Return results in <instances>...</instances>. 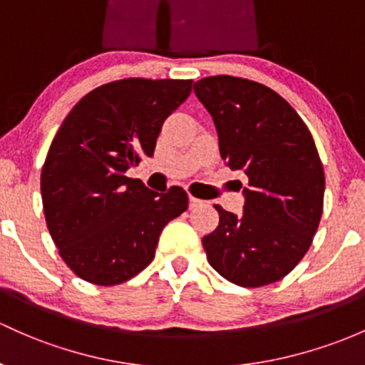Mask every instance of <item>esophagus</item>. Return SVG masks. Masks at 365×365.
<instances>
[{"label": "esophagus", "instance_id": "34e87169", "mask_svg": "<svg viewBox=\"0 0 365 365\" xmlns=\"http://www.w3.org/2000/svg\"><path fill=\"white\" fill-rule=\"evenodd\" d=\"M203 200H198V198H195V197H190V209L193 210V209H198V207H202L203 205Z\"/></svg>", "mask_w": 365, "mask_h": 365}]
</instances>
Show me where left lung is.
Listing matches in <instances>:
<instances>
[{
    "mask_svg": "<svg viewBox=\"0 0 365 365\" xmlns=\"http://www.w3.org/2000/svg\"><path fill=\"white\" fill-rule=\"evenodd\" d=\"M193 88L214 120L221 158L249 178L242 215L214 205L219 226L202 238L207 259L240 287L282 280L308 252L322 217L315 140L292 106L257 81L221 74Z\"/></svg>",
    "mask_w": 365,
    "mask_h": 365,
    "instance_id": "obj_1",
    "label": "left lung"
}]
</instances>
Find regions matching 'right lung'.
<instances>
[{
	"label": "right lung",
	"instance_id": "add662e5",
	"mask_svg": "<svg viewBox=\"0 0 365 365\" xmlns=\"http://www.w3.org/2000/svg\"><path fill=\"white\" fill-rule=\"evenodd\" d=\"M191 83H106L74 106L53 137L41 170L46 226L66 264L90 284H123L143 272L167 222L187 209L182 187L156 193L125 172L140 153H155L163 121Z\"/></svg>",
	"mask_w": 365,
	"mask_h": 365
}]
</instances>
